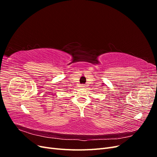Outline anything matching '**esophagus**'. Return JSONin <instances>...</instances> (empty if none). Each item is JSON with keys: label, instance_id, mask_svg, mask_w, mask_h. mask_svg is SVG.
Instances as JSON below:
<instances>
[{"label": "esophagus", "instance_id": "34e87169", "mask_svg": "<svg viewBox=\"0 0 157 157\" xmlns=\"http://www.w3.org/2000/svg\"><path fill=\"white\" fill-rule=\"evenodd\" d=\"M85 86H86V85H85V84H81V85H80V87H81V88H85V87H86Z\"/></svg>", "mask_w": 157, "mask_h": 157}]
</instances>
